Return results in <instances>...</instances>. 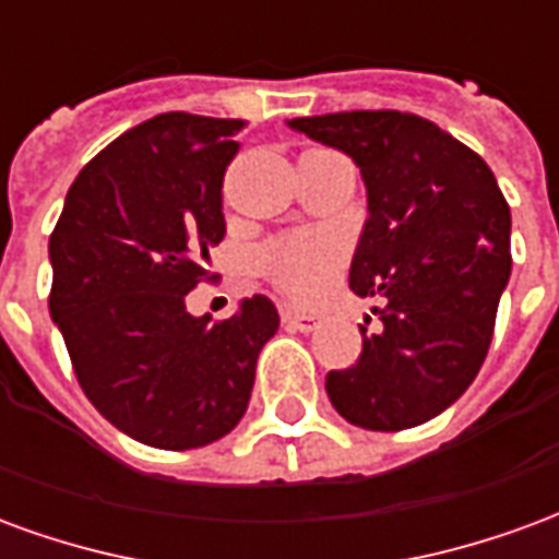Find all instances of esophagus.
<instances>
[{
	"instance_id": "obj_1",
	"label": "esophagus",
	"mask_w": 559,
	"mask_h": 559,
	"mask_svg": "<svg viewBox=\"0 0 559 559\" xmlns=\"http://www.w3.org/2000/svg\"><path fill=\"white\" fill-rule=\"evenodd\" d=\"M281 320H284V326L296 329V332H314L317 329V317L302 314V311H296V308H284Z\"/></svg>"
}]
</instances>
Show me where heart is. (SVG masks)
Returning <instances> with one entry per match:
<instances>
[{"mask_svg":"<svg viewBox=\"0 0 559 559\" xmlns=\"http://www.w3.org/2000/svg\"><path fill=\"white\" fill-rule=\"evenodd\" d=\"M344 248L329 233H293L269 245L263 269L296 302H320L338 284Z\"/></svg>","mask_w":559,"mask_h":559,"instance_id":"b5f03b06","label":"heart"}]
</instances>
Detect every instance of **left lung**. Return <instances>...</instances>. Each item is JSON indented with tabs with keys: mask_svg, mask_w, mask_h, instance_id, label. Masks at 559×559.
<instances>
[{
	"mask_svg": "<svg viewBox=\"0 0 559 559\" xmlns=\"http://www.w3.org/2000/svg\"><path fill=\"white\" fill-rule=\"evenodd\" d=\"M287 126L353 158L368 197L350 290L383 299L374 308L383 326H359V362L329 371L332 407L368 431L440 416L479 374L512 272V215L491 167L443 128L399 110Z\"/></svg>",
	"mask_w": 559,
	"mask_h": 559,
	"instance_id": "obj_1",
	"label": "left lung"
}]
</instances>
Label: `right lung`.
<instances>
[{"instance_id": "add662e5", "label": "right lung", "mask_w": 559, "mask_h": 559, "mask_svg": "<svg viewBox=\"0 0 559 559\" xmlns=\"http://www.w3.org/2000/svg\"><path fill=\"white\" fill-rule=\"evenodd\" d=\"M239 131V119H146L80 170L50 236V317L80 386L110 425L155 449L230 433L278 332L266 296L221 323L185 308L224 239L221 185Z\"/></svg>"}]
</instances>
